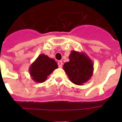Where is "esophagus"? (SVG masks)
<instances>
[{
  "label": "esophagus",
  "mask_w": 122,
  "mask_h": 122,
  "mask_svg": "<svg viewBox=\"0 0 122 122\" xmlns=\"http://www.w3.org/2000/svg\"><path fill=\"white\" fill-rule=\"evenodd\" d=\"M57 64H58V66L59 67H62V65H63V62L61 61H59L58 63H57Z\"/></svg>",
  "instance_id": "obj_1"
}]
</instances>
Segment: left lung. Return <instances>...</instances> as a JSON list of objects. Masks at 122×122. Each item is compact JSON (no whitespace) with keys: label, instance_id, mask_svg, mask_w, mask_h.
<instances>
[{"label":"left lung","instance_id":"obj_1","mask_svg":"<svg viewBox=\"0 0 122 122\" xmlns=\"http://www.w3.org/2000/svg\"><path fill=\"white\" fill-rule=\"evenodd\" d=\"M63 69L73 84L80 86L92 76L93 64L85 53L72 50L69 56V61L64 64Z\"/></svg>","mask_w":122,"mask_h":122}]
</instances>
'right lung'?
I'll return each mask as SVG.
<instances>
[{
	"label": "right lung",
	"instance_id": "obj_1",
	"mask_svg": "<svg viewBox=\"0 0 122 122\" xmlns=\"http://www.w3.org/2000/svg\"><path fill=\"white\" fill-rule=\"evenodd\" d=\"M57 68L58 65L53 59L40 54L29 66V73L35 82L42 83L45 82L48 76Z\"/></svg>",
	"mask_w": 122,
	"mask_h": 122
}]
</instances>
